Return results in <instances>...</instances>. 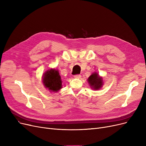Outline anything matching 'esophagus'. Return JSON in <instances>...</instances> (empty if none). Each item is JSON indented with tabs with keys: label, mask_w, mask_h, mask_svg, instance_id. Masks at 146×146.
<instances>
[{
	"label": "esophagus",
	"mask_w": 146,
	"mask_h": 146,
	"mask_svg": "<svg viewBox=\"0 0 146 146\" xmlns=\"http://www.w3.org/2000/svg\"><path fill=\"white\" fill-rule=\"evenodd\" d=\"M74 78H77V79H79V78H81V75L80 74H76V75H74Z\"/></svg>",
	"instance_id": "obj_1"
}]
</instances>
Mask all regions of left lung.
<instances>
[{"instance_id": "8db88e82", "label": "left lung", "mask_w": 146, "mask_h": 146, "mask_svg": "<svg viewBox=\"0 0 146 146\" xmlns=\"http://www.w3.org/2000/svg\"><path fill=\"white\" fill-rule=\"evenodd\" d=\"M90 85L95 90L100 89L102 86V78L99 77L98 74L96 73H93L88 79Z\"/></svg>"}]
</instances>
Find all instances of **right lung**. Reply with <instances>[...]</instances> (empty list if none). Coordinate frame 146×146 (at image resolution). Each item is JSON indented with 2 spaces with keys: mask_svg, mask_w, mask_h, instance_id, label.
I'll use <instances>...</instances> for the list:
<instances>
[{
  "mask_svg": "<svg viewBox=\"0 0 146 146\" xmlns=\"http://www.w3.org/2000/svg\"><path fill=\"white\" fill-rule=\"evenodd\" d=\"M45 88L52 92H57L62 88V82L58 70H51L46 72L42 80Z\"/></svg>",
  "mask_w": 146,
  "mask_h": 146,
  "instance_id": "right-lung-1",
  "label": "right lung"
}]
</instances>
